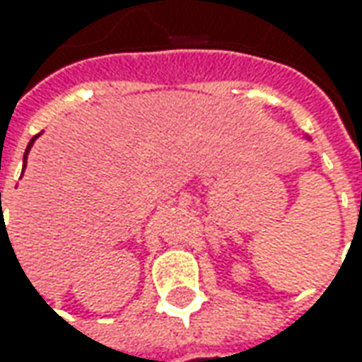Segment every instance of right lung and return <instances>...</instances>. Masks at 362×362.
Returning <instances> with one entry per match:
<instances>
[{
	"instance_id": "add662e5",
	"label": "right lung",
	"mask_w": 362,
	"mask_h": 362,
	"mask_svg": "<svg viewBox=\"0 0 362 362\" xmlns=\"http://www.w3.org/2000/svg\"><path fill=\"white\" fill-rule=\"evenodd\" d=\"M37 136H40V134H37ZM37 136H33L32 140H30V144H28V148H25V154H23V168H25V160H28V152H30V148H32L33 146V142H35V138H37ZM1 196V194H0ZM0 210H1V198H0ZM0 226H1V230H4V220H1L0 222ZM7 238H9V236H7Z\"/></svg>"
}]
</instances>
